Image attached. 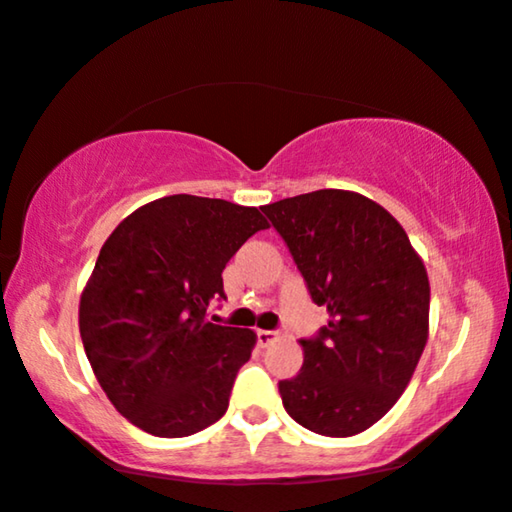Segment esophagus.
Instances as JSON below:
<instances>
[{
    "mask_svg": "<svg viewBox=\"0 0 512 512\" xmlns=\"http://www.w3.org/2000/svg\"><path fill=\"white\" fill-rule=\"evenodd\" d=\"M256 338H258V345L268 347L272 342L279 340V335L275 331H256Z\"/></svg>",
    "mask_w": 512,
    "mask_h": 512,
    "instance_id": "obj_1",
    "label": "esophagus"
}]
</instances>
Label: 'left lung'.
Wrapping results in <instances>:
<instances>
[{
  "label": "left lung",
  "mask_w": 512,
  "mask_h": 512,
  "mask_svg": "<svg viewBox=\"0 0 512 512\" xmlns=\"http://www.w3.org/2000/svg\"><path fill=\"white\" fill-rule=\"evenodd\" d=\"M307 291L328 310L279 382L289 415L321 436L366 431L394 408L429 338L431 286L401 223L366 195L324 188L263 207Z\"/></svg>",
  "instance_id": "obj_1"
}]
</instances>
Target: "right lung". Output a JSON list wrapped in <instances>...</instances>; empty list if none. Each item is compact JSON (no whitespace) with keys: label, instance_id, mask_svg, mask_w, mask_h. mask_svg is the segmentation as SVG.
Listing matches in <instances>:
<instances>
[{"label":"right lung","instance_id":"obj_1","mask_svg":"<svg viewBox=\"0 0 512 512\" xmlns=\"http://www.w3.org/2000/svg\"><path fill=\"white\" fill-rule=\"evenodd\" d=\"M268 221L256 207L167 195L102 244L79 303L90 368L130 424L184 438L219 422L256 333L207 321L221 272Z\"/></svg>","mask_w":512,"mask_h":512}]
</instances>
